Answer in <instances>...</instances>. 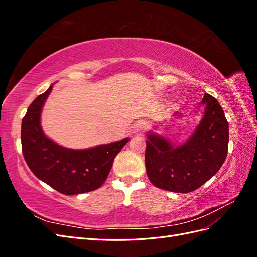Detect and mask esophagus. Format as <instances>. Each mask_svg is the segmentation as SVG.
Here are the masks:
<instances>
[{"label": "esophagus", "instance_id": "1", "mask_svg": "<svg viewBox=\"0 0 257 257\" xmlns=\"http://www.w3.org/2000/svg\"><path fill=\"white\" fill-rule=\"evenodd\" d=\"M145 128H146L145 121L139 120V121L135 122L133 124V126H132V133H133L134 135H141Z\"/></svg>", "mask_w": 257, "mask_h": 257}]
</instances>
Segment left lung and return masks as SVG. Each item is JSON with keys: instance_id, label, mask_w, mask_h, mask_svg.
<instances>
[{"instance_id": "left-lung-1", "label": "left lung", "mask_w": 257, "mask_h": 257, "mask_svg": "<svg viewBox=\"0 0 257 257\" xmlns=\"http://www.w3.org/2000/svg\"><path fill=\"white\" fill-rule=\"evenodd\" d=\"M201 106L205 107L203 119L178 146L153 130L147 132L146 170L157 188L190 193L211 179L223 165L228 150V122L213 96L206 93L197 109Z\"/></svg>"}]
</instances>
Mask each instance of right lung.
Returning a JSON list of instances; mask_svg holds the SVG:
<instances>
[{
  "label": "right lung",
  "instance_id": "add662e5",
  "mask_svg": "<svg viewBox=\"0 0 257 257\" xmlns=\"http://www.w3.org/2000/svg\"><path fill=\"white\" fill-rule=\"evenodd\" d=\"M51 84L28 108L21 123L22 153L29 168L40 180L65 195L94 191L105 182L113 160L130 138L88 149H71L44 133L41 115Z\"/></svg>",
  "mask_w": 257,
  "mask_h": 257
}]
</instances>
